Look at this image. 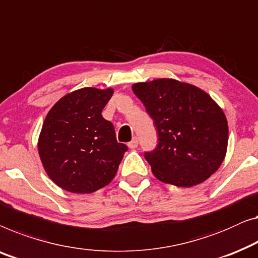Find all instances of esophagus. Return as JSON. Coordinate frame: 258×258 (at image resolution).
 I'll return each instance as SVG.
<instances>
[{"label": "esophagus", "instance_id": "obj_1", "mask_svg": "<svg viewBox=\"0 0 258 258\" xmlns=\"http://www.w3.org/2000/svg\"><path fill=\"white\" fill-rule=\"evenodd\" d=\"M128 147L130 148V149H135V148H137L138 147V138L137 137H134L132 141L129 142L128 143Z\"/></svg>", "mask_w": 258, "mask_h": 258}]
</instances>
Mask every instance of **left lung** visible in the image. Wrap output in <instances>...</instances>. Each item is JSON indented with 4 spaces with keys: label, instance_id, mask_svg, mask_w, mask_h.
<instances>
[{
    "label": "left lung",
    "instance_id": "1",
    "mask_svg": "<svg viewBox=\"0 0 258 258\" xmlns=\"http://www.w3.org/2000/svg\"><path fill=\"white\" fill-rule=\"evenodd\" d=\"M135 95L154 120L158 144L145 152L160 181L191 187L219 169L228 145V123L206 92L174 79L133 85Z\"/></svg>",
    "mask_w": 258,
    "mask_h": 258
}]
</instances>
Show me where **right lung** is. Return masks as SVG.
<instances>
[{"label":"right lung","mask_w":258,"mask_h":258,"mask_svg":"<svg viewBox=\"0 0 258 258\" xmlns=\"http://www.w3.org/2000/svg\"><path fill=\"white\" fill-rule=\"evenodd\" d=\"M114 89L85 87L69 93L48 111L38 152L52 181L65 191L86 194L113 180L125 144L117 143L114 125L102 109Z\"/></svg>","instance_id":"add662e5"}]
</instances>
